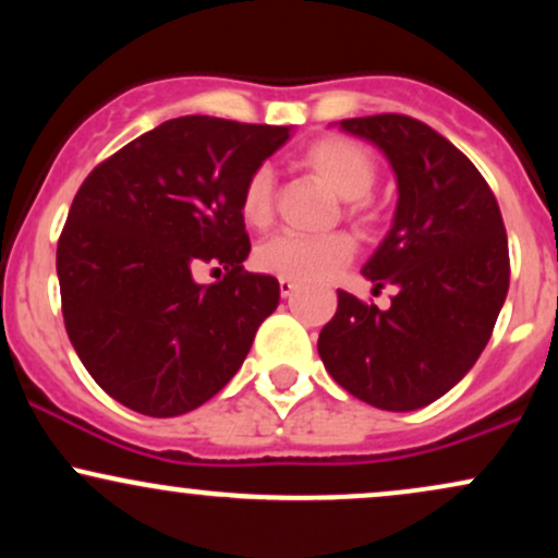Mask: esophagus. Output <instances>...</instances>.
I'll return each instance as SVG.
<instances>
[{
    "mask_svg": "<svg viewBox=\"0 0 558 558\" xmlns=\"http://www.w3.org/2000/svg\"><path fill=\"white\" fill-rule=\"evenodd\" d=\"M293 291H296V283H293V280H286V278H280V296L288 299V296H291Z\"/></svg>",
    "mask_w": 558,
    "mask_h": 558,
    "instance_id": "esophagus-1",
    "label": "esophagus"
}]
</instances>
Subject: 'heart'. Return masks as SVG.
<instances>
[{"label": "heart", "mask_w": 558, "mask_h": 558, "mask_svg": "<svg viewBox=\"0 0 558 558\" xmlns=\"http://www.w3.org/2000/svg\"><path fill=\"white\" fill-rule=\"evenodd\" d=\"M301 168L310 170L319 183L343 198V215L356 226H369L375 220V204L369 194L380 168L362 144L343 136L317 138L301 151ZM272 213L275 178L270 168H257L243 183L241 215L252 228H265L270 226ZM351 257H354V239L349 233H330L323 239L280 233L259 243L254 252V265L275 278L315 283L336 275L349 265Z\"/></svg>", "instance_id": "b5f03b06"}]
</instances>
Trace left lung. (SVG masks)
I'll return each mask as SVG.
<instances>
[{
    "mask_svg": "<svg viewBox=\"0 0 558 558\" xmlns=\"http://www.w3.org/2000/svg\"><path fill=\"white\" fill-rule=\"evenodd\" d=\"M373 141L399 183L393 226L362 267L399 288L388 310L338 291L317 351L338 386L388 412L427 407L490 341L509 291V241L490 185L451 141L407 114L341 120Z\"/></svg>",
    "mask_w": 558,
    "mask_h": 558,
    "instance_id": "obj_1",
    "label": "left lung"
}]
</instances>
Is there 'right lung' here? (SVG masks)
Returning a JSON list of instances; mask_svg holds the SVG:
<instances>
[{"instance_id": "obj_1", "label": "right lung", "mask_w": 558, "mask_h": 558, "mask_svg": "<svg viewBox=\"0 0 558 558\" xmlns=\"http://www.w3.org/2000/svg\"><path fill=\"white\" fill-rule=\"evenodd\" d=\"M291 138L286 125L185 114L88 172L57 243L62 317L101 390L146 417H178L239 373L280 301L243 270L246 178ZM222 281L198 287L196 264Z\"/></svg>"}]
</instances>
